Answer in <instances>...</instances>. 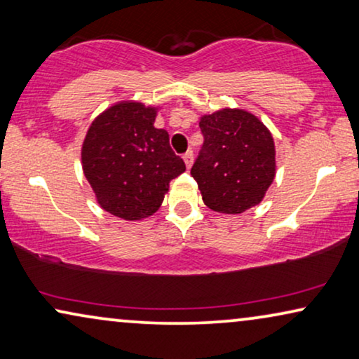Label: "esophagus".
<instances>
[{
  "label": "esophagus",
  "instance_id": "esophagus-1",
  "mask_svg": "<svg viewBox=\"0 0 359 359\" xmlns=\"http://www.w3.org/2000/svg\"><path fill=\"white\" fill-rule=\"evenodd\" d=\"M184 161H185V165L187 169L191 168V164H194V151H187V153L184 154Z\"/></svg>",
  "mask_w": 359,
  "mask_h": 359
}]
</instances>
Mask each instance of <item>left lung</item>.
Listing matches in <instances>:
<instances>
[{
  "mask_svg": "<svg viewBox=\"0 0 359 359\" xmlns=\"http://www.w3.org/2000/svg\"><path fill=\"white\" fill-rule=\"evenodd\" d=\"M203 144L194 165L205 205L239 215L259 205L275 179V144L255 115L224 109L200 120Z\"/></svg>",
  "mask_w": 359,
  "mask_h": 359,
  "instance_id": "1",
  "label": "left lung"
}]
</instances>
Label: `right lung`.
Listing matches in <instances>:
<instances>
[{"mask_svg":"<svg viewBox=\"0 0 359 359\" xmlns=\"http://www.w3.org/2000/svg\"><path fill=\"white\" fill-rule=\"evenodd\" d=\"M156 109L120 102L94 120L83 143V170L99 205L135 221L158 211L169 182L185 170L169 133L154 128Z\"/></svg>","mask_w":359,"mask_h":359,"instance_id":"right-lung-1","label":"right lung"}]
</instances>
